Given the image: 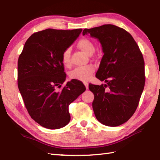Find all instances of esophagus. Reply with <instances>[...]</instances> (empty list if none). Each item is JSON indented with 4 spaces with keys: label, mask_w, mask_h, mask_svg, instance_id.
Returning a JSON list of instances; mask_svg holds the SVG:
<instances>
[{
    "label": "esophagus",
    "mask_w": 160,
    "mask_h": 160,
    "mask_svg": "<svg viewBox=\"0 0 160 160\" xmlns=\"http://www.w3.org/2000/svg\"><path fill=\"white\" fill-rule=\"evenodd\" d=\"M84 86H85L87 89H89V84H88V82H84Z\"/></svg>",
    "instance_id": "1"
}]
</instances>
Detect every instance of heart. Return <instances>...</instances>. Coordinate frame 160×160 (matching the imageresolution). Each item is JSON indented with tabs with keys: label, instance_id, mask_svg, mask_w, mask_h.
I'll use <instances>...</instances> for the list:
<instances>
[{
	"label": "heart",
	"instance_id": "b5f03b06",
	"mask_svg": "<svg viewBox=\"0 0 160 160\" xmlns=\"http://www.w3.org/2000/svg\"><path fill=\"white\" fill-rule=\"evenodd\" d=\"M77 46L81 51L87 55H91L95 51L93 42L89 38H82L78 40ZM62 62L65 67L71 65V49L67 48L62 54ZM95 72V68L92 65H87L82 67H78L71 71L69 78L72 80H77L87 82L89 80Z\"/></svg>",
	"mask_w": 160,
	"mask_h": 160
}]
</instances>
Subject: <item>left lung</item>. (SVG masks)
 I'll return each mask as SVG.
<instances>
[{"mask_svg": "<svg viewBox=\"0 0 160 160\" xmlns=\"http://www.w3.org/2000/svg\"><path fill=\"white\" fill-rule=\"evenodd\" d=\"M100 42L104 55L96 76L106 84H90L97 120L108 127L125 123L136 111L145 84L144 60L138 44L125 29L113 25L84 29Z\"/></svg>", "mask_w": 160, "mask_h": 160, "instance_id": "left-lung-1", "label": "left lung"}]
</instances>
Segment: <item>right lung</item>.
Wrapping results in <instances>:
<instances>
[{"label": "right lung", "mask_w": 160, "mask_h": 160, "mask_svg": "<svg viewBox=\"0 0 160 160\" xmlns=\"http://www.w3.org/2000/svg\"><path fill=\"white\" fill-rule=\"evenodd\" d=\"M82 29H47L27 40L18 60V87L30 116L49 129L64 127L71 117L69 105L86 88L77 80L66 79L62 54L80 34Z\"/></svg>", "instance_id": "right-lung-1"}]
</instances>
